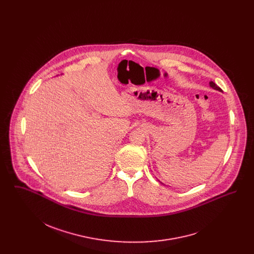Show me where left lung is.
<instances>
[{
	"label": "left lung",
	"instance_id": "1",
	"mask_svg": "<svg viewBox=\"0 0 254 254\" xmlns=\"http://www.w3.org/2000/svg\"><path fill=\"white\" fill-rule=\"evenodd\" d=\"M209 86H210V87H212V88H213V89H215V90H218V91H222V89H221V88H220V87H219V86H218V85H216L215 83H213L212 81H210V82H209Z\"/></svg>",
	"mask_w": 254,
	"mask_h": 254
}]
</instances>
